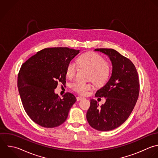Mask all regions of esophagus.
Here are the masks:
<instances>
[{
	"label": "esophagus",
	"mask_w": 158,
	"mask_h": 158,
	"mask_svg": "<svg viewBox=\"0 0 158 158\" xmlns=\"http://www.w3.org/2000/svg\"><path fill=\"white\" fill-rule=\"evenodd\" d=\"M84 98L83 97H81V96L77 97L76 98V99H77V101H80V100H82V99H84Z\"/></svg>",
	"instance_id": "obj_1"
}]
</instances>
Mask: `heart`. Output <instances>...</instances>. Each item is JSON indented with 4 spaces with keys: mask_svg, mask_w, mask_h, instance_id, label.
Listing matches in <instances>:
<instances>
[{
    "mask_svg": "<svg viewBox=\"0 0 158 158\" xmlns=\"http://www.w3.org/2000/svg\"><path fill=\"white\" fill-rule=\"evenodd\" d=\"M80 66L87 67L91 69L90 79L97 84L104 83L110 74V66L105 61L104 58L97 53L89 52L81 55L77 59ZM77 71L76 63L71 61L66 68V76L68 77H73ZM71 87L76 92L85 95L93 88V85L89 83L82 82L79 81L74 82Z\"/></svg>",
    "mask_w": 158,
    "mask_h": 158,
    "instance_id": "1",
    "label": "heart"
}]
</instances>
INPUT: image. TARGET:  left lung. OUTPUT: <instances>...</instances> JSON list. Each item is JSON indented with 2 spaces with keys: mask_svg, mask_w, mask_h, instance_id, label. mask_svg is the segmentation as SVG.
Returning <instances> with one entry per match:
<instances>
[{
  "mask_svg": "<svg viewBox=\"0 0 158 158\" xmlns=\"http://www.w3.org/2000/svg\"><path fill=\"white\" fill-rule=\"evenodd\" d=\"M94 51L109 57L112 73L107 83L95 94L97 97L106 98L105 104L100 106L95 100L91 99L86 118L92 128L109 131L123 124L131 114L139 95V76L133 63L116 50L96 48Z\"/></svg>",
  "mask_w": 158,
  "mask_h": 158,
  "instance_id": "left-lung-1",
  "label": "left lung"
}]
</instances>
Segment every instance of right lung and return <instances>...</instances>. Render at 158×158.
<instances>
[{
    "instance_id": "1",
    "label": "right lung",
    "mask_w": 158,
    "mask_h": 158,
    "mask_svg": "<svg viewBox=\"0 0 158 158\" xmlns=\"http://www.w3.org/2000/svg\"><path fill=\"white\" fill-rule=\"evenodd\" d=\"M79 52L68 47L44 48L22 64L18 91L25 111L38 125L53 128L66 120L76 98L68 92L61 98L55 89L58 82H66L68 64Z\"/></svg>"
}]
</instances>
